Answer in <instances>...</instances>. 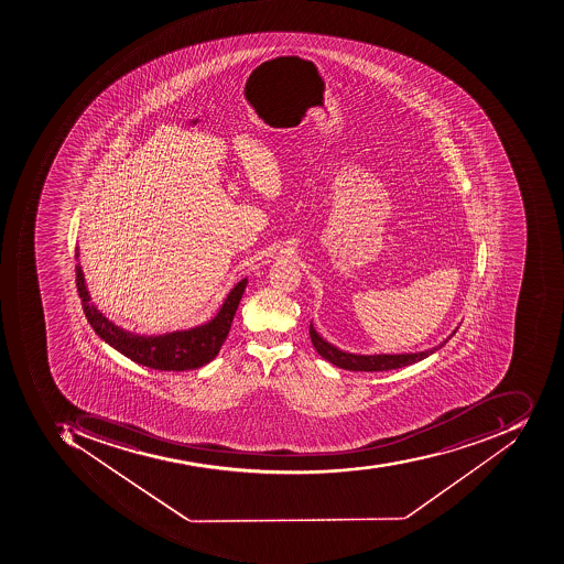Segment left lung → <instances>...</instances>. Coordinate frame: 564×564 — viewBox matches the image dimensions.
Listing matches in <instances>:
<instances>
[{"label": "left lung", "instance_id": "left-lung-1", "mask_svg": "<svg viewBox=\"0 0 564 564\" xmlns=\"http://www.w3.org/2000/svg\"><path fill=\"white\" fill-rule=\"evenodd\" d=\"M311 339L315 350L321 357L326 358L333 366L345 370H360V372H382V370L401 369V367L412 366L416 361L431 357L435 351L441 350L453 336H455L456 327L440 346H434L431 350L419 351V354H379V355H357L350 351L339 350L338 346L330 345L329 341L318 335L314 324L311 321Z\"/></svg>", "mask_w": 564, "mask_h": 564}]
</instances>
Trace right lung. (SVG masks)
<instances>
[{
    "label": "right lung",
    "instance_id": "1",
    "mask_svg": "<svg viewBox=\"0 0 564 564\" xmlns=\"http://www.w3.org/2000/svg\"><path fill=\"white\" fill-rule=\"evenodd\" d=\"M78 247H75V259L78 261ZM77 274L78 296L83 300L84 314L89 321L96 335L108 343L111 348L120 351L124 357L155 370H180L198 369L206 366L221 350L223 343L228 336L229 327L234 323L235 312L241 295L246 292L249 278L238 281L228 295L219 305L218 312L197 326L188 329L170 330L163 335H140L132 330L118 326L109 321L90 300L87 290L86 278H84L83 265L77 262L75 265Z\"/></svg>",
    "mask_w": 564,
    "mask_h": 564
}]
</instances>
